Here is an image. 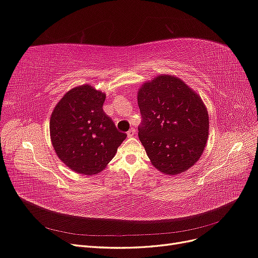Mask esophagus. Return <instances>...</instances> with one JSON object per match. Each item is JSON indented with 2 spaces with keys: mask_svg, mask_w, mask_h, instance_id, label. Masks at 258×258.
Segmentation results:
<instances>
[{
  "mask_svg": "<svg viewBox=\"0 0 258 258\" xmlns=\"http://www.w3.org/2000/svg\"><path fill=\"white\" fill-rule=\"evenodd\" d=\"M135 135H136V129H135V128H131V129L127 132V136H128L129 138L135 137Z\"/></svg>",
  "mask_w": 258,
  "mask_h": 258,
  "instance_id": "obj_1",
  "label": "esophagus"
}]
</instances>
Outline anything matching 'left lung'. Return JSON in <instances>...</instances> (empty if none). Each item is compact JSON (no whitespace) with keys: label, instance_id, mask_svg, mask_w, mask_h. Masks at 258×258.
<instances>
[{"label":"left lung","instance_id":"1","mask_svg":"<svg viewBox=\"0 0 258 258\" xmlns=\"http://www.w3.org/2000/svg\"><path fill=\"white\" fill-rule=\"evenodd\" d=\"M142 122L139 139L153 166L175 175L195 165L209 136V115L201 98L175 76L159 75L138 92Z\"/></svg>","mask_w":258,"mask_h":258}]
</instances>
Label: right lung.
I'll use <instances>...</instances> for the list:
<instances>
[{"mask_svg":"<svg viewBox=\"0 0 258 258\" xmlns=\"http://www.w3.org/2000/svg\"><path fill=\"white\" fill-rule=\"evenodd\" d=\"M105 95L90 85L68 91L51 113L53 150L66 166L81 174L103 170L127 135L103 112Z\"/></svg>","mask_w":258,"mask_h":258,"instance_id":"add662e5","label":"right lung"}]
</instances>
